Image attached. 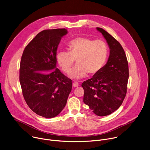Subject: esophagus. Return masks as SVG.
Listing matches in <instances>:
<instances>
[{
    "label": "esophagus",
    "instance_id": "34e87169",
    "mask_svg": "<svg viewBox=\"0 0 150 150\" xmlns=\"http://www.w3.org/2000/svg\"><path fill=\"white\" fill-rule=\"evenodd\" d=\"M73 86L74 87H77L79 86V83H78L77 82H76V81H74V82H73Z\"/></svg>",
    "mask_w": 150,
    "mask_h": 150
}]
</instances>
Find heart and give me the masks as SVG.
<instances>
[{"label":"heart","mask_w":150,"mask_h":150,"mask_svg":"<svg viewBox=\"0 0 150 150\" xmlns=\"http://www.w3.org/2000/svg\"><path fill=\"white\" fill-rule=\"evenodd\" d=\"M68 49L69 52L57 53V61L63 71L69 74L76 60L77 65L70 74L73 79H81L87 74L90 76L98 74L106 62L108 49L102 40L78 37L69 42Z\"/></svg>","instance_id":"b5f03b06"}]
</instances>
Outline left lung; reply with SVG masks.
<instances>
[{
    "label": "left lung",
    "mask_w": 150,
    "mask_h": 150,
    "mask_svg": "<svg viewBox=\"0 0 150 150\" xmlns=\"http://www.w3.org/2000/svg\"><path fill=\"white\" fill-rule=\"evenodd\" d=\"M110 49L106 64L92 78L84 81V103L98 116H107L122 105L127 93L129 77L125 52L117 40L102 28H96Z\"/></svg>",
    "instance_id": "1"
}]
</instances>
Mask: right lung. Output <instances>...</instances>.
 Returning a JSON list of instances; mask_svg holds the SVG:
<instances>
[{
	"label": "right lung",
	"instance_id": "1",
	"mask_svg": "<svg viewBox=\"0 0 150 150\" xmlns=\"http://www.w3.org/2000/svg\"><path fill=\"white\" fill-rule=\"evenodd\" d=\"M66 29L38 33L23 50L19 81L24 99L33 112L46 118L57 116L65 107L72 81L57 65V50Z\"/></svg>",
	"mask_w": 150,
	"mask_h": 150
}]
</instances>
